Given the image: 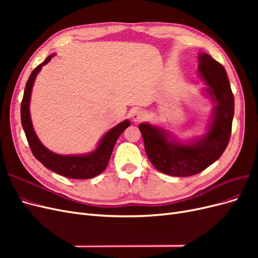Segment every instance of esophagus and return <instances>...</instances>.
<instances>
[{
    "label": "esophagus",
    "mask_w": 258,
    "mask_h": 258,
    "mask_svg": "<svg viewBox=\"0 0 258 258\" xmlns=\"http://www.w3.org/2000/svg\"><path fill=\"white\" fill-rule=\"evenodd\" d=\"M144 112L142 110H135L134 112L131 113V117L132 119H134V121H141L143 118H144Z\"/></svg>",
    "instance_id": "1"
}]
</instances>
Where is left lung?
<instances>
[{"mask_svg":"<svg viewBox=\"0 0 258 258\" xmlns=\"http://www.w3.org/2000/svg\"><path fill=\"white\" fill-rule=\"evenodd\" d=\"M198 62L199 79L206 85L202 93L214 104L205 134L181 140L158 124H139L148 159L168 175L183 177L201 172L221 157L230 139L235 100L227 73L206 52L198 53Z\"/></svg>","mask_w":258,"mask_h":258,"instance_id":"left-lung-1","label":"left lung"}]
</instances>
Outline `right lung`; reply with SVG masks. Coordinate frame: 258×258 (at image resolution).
I'll return each instance as SVG.
<instances>
[{
	"instance_id": "right-lung-1",
	"label": "right lung",
	"mask_w": 258,
	"mask_h": 258,
	"mask_svg": "<svg viewBox=\"0 0 258 258\" xmlns=\"http://www.w3.org/2000/svg\"><path fill=\"white\" fill-rule=\"evenodd\" d=\"M52 57H54V53L49 54L43 63L37 66L33 70V72L31 73L26 84L20 110L22 128L25 130L27 140L34 157L38 161L42 162L46 168L62 176L70 178L87 179L95 177L100 173H102L104 169L106 168L117 139H118L122 132L126 130V128L130 126V120H123L118 124H116L112 129L108 130L106 134L103 135L102 138L100 139V141L98 142V145L95 150L89 153L77 155H60L48 150V148L40 141V139H38L34 131L30 114V101L37 74L40 73L44 66L48 63Z\"/></svg>"
}]
</instances>
